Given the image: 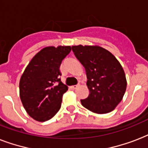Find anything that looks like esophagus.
<instances>
[{
	"mask_svg": "<svg viewBox=\"0 0 148 148\" xmlns=\"http://www.w3.org/2000/svg\"><path fill=\"white\" fill-rule=\"evenodd\" d=\"M78 84H77V85H73V86H71V89H73V90H74V89H77V88H78Z\"/></svg>",
	"mask_w": 148,
	"mask_h": 148,
	"instance_id": "1",
	"label": "esophagus"
}]
</instances>
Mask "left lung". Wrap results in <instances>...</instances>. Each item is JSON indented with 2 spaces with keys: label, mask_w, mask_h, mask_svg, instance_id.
I'll use <instances>...</instances> for the list:
<instances>
[{
  "label": "left lung",
  "mask_w": 148,
  "mask_h": 148,
  "mask_svg": "<svg viewBox=\"0 0 148 148\" xmlns=\"http://www.w3.org/2000/svg\"><path fill=\"white\" fill-rule=\"evenodd\" d=\"M72 51L85 68L89 95L81 104L96 114L112 111L121 101L127 88L124 71L117 58L97 45L72 46Z\"/></svg>",
  "instance_id": "obj_1"
}]
</instances>
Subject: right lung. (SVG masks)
Segmentation results:
<instances>
[{
	"instance_id": "right-lung-1",
	"label": "right lung",
	"mask_w": 148,
	"mask_h": 148,
	"mask_svg": "<svg viewBox=\"0 0 148 148\" xmlns=\"http://www.w3.org/2000/svg\"><path fill=\"white\" fill-rule=\"evenodd\" d=\"M71 51V46L46 47L36 53L21 75L20 97L29 116L44 122L60 110L67 86L59 76L62 60Z\"/></svg>"
}]
</instances>
